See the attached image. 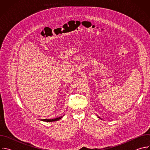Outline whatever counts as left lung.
<instances>
[{
  "mask_svg": "<svg viewBox=\"0 0 150 150\" xmlns=\"http://www.w3.org/2000/svg\"><path fill=\"white\" fill-rule=\"evenodd\" d=\"M98 118H100V119H101V118H100L99 116H98Z\"/></svg>",
  "mask_w": 150,
  "mask_h": 150,
  "instance_id": "1",
  "label": "left lung"
}]
</instances>
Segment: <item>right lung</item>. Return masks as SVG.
Returning a JSON list of instances; mask_svg holds the SVG:
<instances>
[{
    "instance_id": "1",
    "label": "right lung",
    "mask_w": 150,
    "mask_h": 150,
    "mask_svg": "<svg viewBox=\"0 0 150 150\" xmlns=\"http://www.w3.org/2000/svg\"><path fill=\"white\" fill-rule=\"evenodd\" d=\"M63 116H61V117H57V118H55V119H41V120L42 121H44V122H55V121H57L59 120V119H62L63 117Z\"/></svg>"
}]
</instances>
